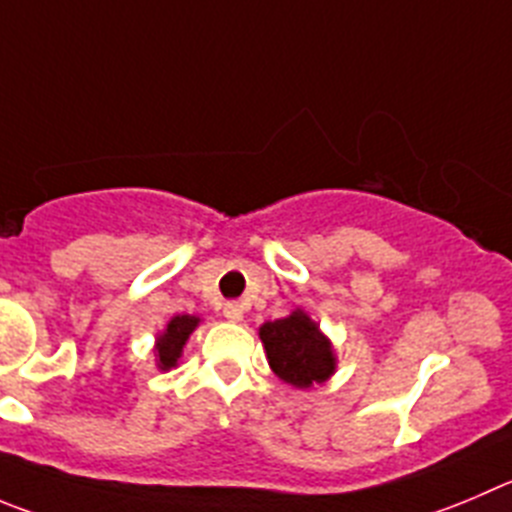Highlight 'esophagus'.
Masks as SVG:
<instances>
[{
    "label": "esophagus",
    "mask_w": 512,
    "mask_h": 512,
    "mask_svg": "<svg viewBox=\"0 0 512 512\" xmlns=\"http://www.w3.org/2000/svg\"><path fill=\"white\" fill-rule=\"evenodd\" d=\"M224 318L232 323H240L242 318H245V310H242V305L237 303V300H229V303H224Z\"/></svg>",
    "instance_id": "34e87169"
}]
</instances>
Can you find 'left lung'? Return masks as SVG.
I'll list each match as a JSON object with an SVG mask.
<instances>
[{"instance_id": "8db88e82", "label": "left lung", "mask_w": 512, "mask_h": 512, "mask_svg": "<svg viewBox=\"0 0 512 512\" xmlns=\"http://www.w3.org/2000/svg\"><path fill=\"white\" fill-rule=\"evenodd\" d=\"M270 369L298 389L323 384L336 369L331 343L303 310L260 328Z\"/></svg>"}]
</instances>
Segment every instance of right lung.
Masks as SVG:
<instances>
[{"label":"right lung","instance_id":"obj_1","mask_svg":"<svg viewBox=\"0 0 512 512\" xmlns=\"http://www.w3.org/2000/svg\"><path fill=\"white\" fill-rule=\"evenodd\" d=\"M197 323L199 318H194V315H176V318H171L164 336H161L159 343H156L159 369H171V366H176V361H179L181 356V348H184L189 333L197 328Z\"/></svg>","mask_w":512,"mask_h":512}]
</instances>
